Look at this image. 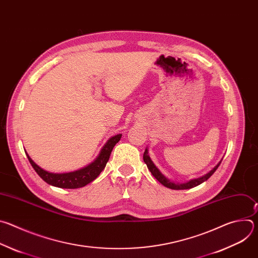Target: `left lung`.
<instances>
[{
    "label": "left lung",
    "instance_id": "left-lung-1",
    "mask_svg": "<svg viewBox=\"0 0 258 258\" xmlns=\"http://www.w3.org/2000/svg\"><path fill=\"white\" fill-rule=\"evenodd\" d=\"M143 159H144V162L147 164V167H148V169L151 171L152 175L160 182L162 183V185L166 188H169V189H172V190H187V189H191V188H194L198 185H200V183L204 182L205 180H207L213 173L214 171L217 169V167L219 166L220 162L219 161L208 173L204 174L203 176H200L198 178H193L187 182H174L172 180H170L169 178H167L159 169L158 167L153 163V161L151 160L150 156H149V153H148V148H146L145 152H144V155H143Z\"/></svg>",
    "mask_w": 258,
    "mask_h": 258
}]
</instances>
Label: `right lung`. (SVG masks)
<instances>
[{
	"instance_id": "right-lung-1",
	"label": "right lung",
	"mask_w": 258,
	"mask_h": 258,
	"mask_svg": "<svg viewBox=\"0 0 258 258\" xmlns=\"http://www.w3.org/2000/svg\"><path fill=\"white\" fill-rule=\"evenodd\" d=\"M121 136H122L121 134H118L110 138L106 142V144L102 147L99 155L96 157V159L92 163H90L89 165L81 169L71 171V172L54 173V172L47 171L36 164L29 157L26 151L25 153L35 172L38 173L47 183H49V185L62 188V189H78V188L85 187L86 185H88V183H90L91 181H93L98 177V175L105 168L109 160L110 154L112 152L113 147L119 142V140L121 139Z\"/></svg>"
}]
</instances>
